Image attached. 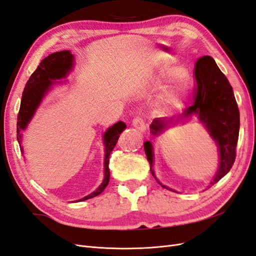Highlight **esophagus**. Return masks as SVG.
Listing matches in <instances>:
<instances>
[{
	"label": "esophagus",
	"instance_id": "1",
	"mask_svg": "<svg viewBox=\"0 0 256 256\" xmlns=\"http://www.w3.org/2000/svg\"><path fill=\"white\" fill-rule=\"evenodd\" d=\"M132 125L134 128H136L138 131H141V132H144L146 130V124L143 118L141 116H136V118H134L132 120Z\"/></svg>",
	"mask_w": 256,
	"mask_h": 256
}]
</instances>
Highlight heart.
Returning <instances> with one entry per match:
<instances>
[{
    "mask_svg": "<svg viewBox=\"0 0 256 256\" xmlns=\"http://www.w3.org/2000/svg\"><path fill=\"white\" fill-rule=\"evenodd\" d=\"M180 74V70H174V72H172V74H173V76H177V74Z\"/></svg>",
    "mask_w": 256,
    "mask_h": 256,
    "instance_id": "obj_1",
    "label": "heart"
}]
</instances>
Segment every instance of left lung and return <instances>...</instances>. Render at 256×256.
<instances>
[{"label":"left lung","instance_id":"obj_1","mask_svg":"<svg viewBox=\"0 0 256 256\" xmlns=\"http://www.w3.org/2000/svg\"><path fill=\"white\" fill-rule=\"evenodd\" d=\"M194 79L196 86L193 92L194 102L182 112V118L196 114L219 146L220 166L218 173L210 182L212 186L230 172L235 162L240 126L239 109L233 88L212 58L202 56L196 60ZM177 120H166L164 118H154L150 125L152 134L154 136L159 134L168 122ZM144 150L150 164L152 174L154 177L152 171V147L150 142L147 141L144 143ZM161 186L166 188L164 184Z\"/></svg>","mask_w":256,"mask_h":256}]
</instances>
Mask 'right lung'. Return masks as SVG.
Here are the masks:
<instances>
[{
    "instance_id": "right-lung-1",
    "label": "right lung",
    "mask_w": 256,
    "mask_h": 256,
    "mask_svg": "<svg viewBox=\"0 0 256 256\" xmlns=\"http://www.w3.org/2000/svg\"><path fill=\"white\" fill-rule=\"evenodd\" d=\"M72 54L67 50L54 52L44 60H42V63L36 68V70L30 76L28 81L26 84V88L22 92L20 110L17 118V140L19 142V145L21 144V130H24L26 128L28 122L33 118L37 106H40L44 94L53 84L52 80L60 79L65 76V74L72 67ZM125 128V124L122 122H118L111 128L108 129V131L104 134V180L96 191L79 200L80 202L81 200H85L99 196L106 189L108 184H109L110 170L108 166H109L110 154L113 150L116 143H118L120 134ZM22 150L23 148L21 147V150Z\"/></svg>"
}]
</instances>
